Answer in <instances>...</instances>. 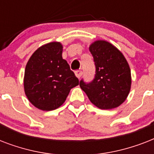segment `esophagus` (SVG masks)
<instances>
[{
    "label": "esophagus",
    "mask_w": 154,
    "mask_h": 154,
    "mask_svg": "<svg viewBox=\"0 0 154 154\" xmlns=\"http://www.w3.org/2000/svg\"><path fill=\"white\" fill-rule=\"evenodd\" d=\"M75 75H76L78 78H80V77L82 76V70H76V71H75Z\"/></svg>",
    "instance_id": "1"
}]
</instances>
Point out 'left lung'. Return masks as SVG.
Masks as SVG:
<instances>
[{
  "label": "left lung",
  "mask_w": 154,
  "mask_h": 154,
  "mask_svg": "<svg viewBox=\"0 0 154 154\" xmlns=\"http://www.w3.org/2000/svg\"><path fill=\"white\" fill-rule=\"evenodd\" d=\"M96 71L90 82L82 79L80 86L89 101L101 109H110L125 101L131 87L129 64L121 52L105 41H97L89 46Z\"/></svg>",
  "instance_id": "8db88e82"
}]
</instances>
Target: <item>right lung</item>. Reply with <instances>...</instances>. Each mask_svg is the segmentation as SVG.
Segmentation results:
<instances>
[{"label":"right lung","mask_w":154,"mask_h":154,"mask_svg":"<svg viewBox=\"0 0 154 154\" xmlns=\"http://www.w3.org/2000/svg\"><path fill=\"white\" fill-rule=\"evenodd\" d=\"M62 45L51 42L33 53L25 71L24 88L28 99L44 111L57 109L79 80L62 58Z\"/></svg>","instance_id":"add662e5"}]
</instances>
